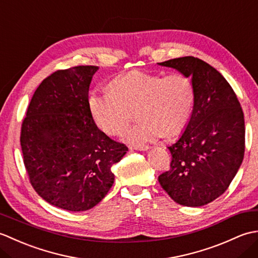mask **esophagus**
I'll return each instance as SVG.
<instances>
[{"instance_id":"34e87169","label":"esophagus","mask_w":258,"mask_h":258,"mask_svg":"<svg viewBox=\"0 0 258 258\" xmlns=\"http://www.w3.org/2000/svg\"><path fill=\"white\" fill-rule=\"evenodd\" d=\"M130 149H135V150H139V151H147L150 149L149 145H145V144H131L128 145Z\"/></svg>"}]
</instances>
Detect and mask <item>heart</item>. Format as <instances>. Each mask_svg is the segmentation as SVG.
Instances as JSON below:
<instances>
[{
    "mask_svg": "<svg viewBox=\"0 0 258 258\" xmlns=\"http://www.w3.org/2000/svg\"><path fill=\"white\" fill-rule=\"evenodd\" d=\"M194 103L193 84L187 76H166L134 71L109 83V91L93 93L90 108L96 125L111 136L122 134L133 112L141 120L126 130L125 140L153 142L164 134L172 136L187 124Z\"/></svg>",
    "mask_w": 258,
    "mask_h": 258,
    "instance_id": "obj_1",
    "label": "heart"
}]
</instances>
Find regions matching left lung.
Wrapping results in <instances>:
<instances>
[{"mask_svg":"<svg viewBox=\"0 0 258 258\" xmlns=\"http://www.w3.org/2000/svg\"><path fill=\"white\" fill-rule=\"evenodd\" d=\"M158 65L190 78L194 89L193 112L180 138L168 147L171 168L158 182L180 205H206L228 188L243 162V109L224 76L202 59L184 56Z\"/></svg>","mask_w":258,"mask_h":258,"instance_id":"8db88e82","label":"left lung"}]
</instances>
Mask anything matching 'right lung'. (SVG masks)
<instances>
[{"label": "right lung", "instance_id": "right-lung-1", "mask_svg": "<svg viewBox=\"0 0 258 258\" xmlns=\"http://www.w3.org/2000/svg\"><path fill=\"white\" fill-rule=\"evenodd\" d=\"M98 70H59L38 85L21 127L30 182L43 200L71 212L100 203L114 183L112 166L128 151L93 119L89 89Z\"/></svg>", "mask_w": 258, "mask_h": 258}]
</instances>
